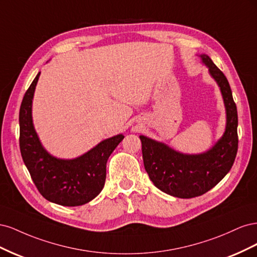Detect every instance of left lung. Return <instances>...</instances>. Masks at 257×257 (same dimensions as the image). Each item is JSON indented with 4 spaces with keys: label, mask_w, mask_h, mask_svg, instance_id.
Returning <instances> with one entry per match:
<instances>
[{
    "label": "left lung",
    "mask_w": 257,
    "mask_h": 257,
    "mask_svg": "<svg viewBox=\"0 0 257 257\" xmlns=\"http://www.w3.org/2000/svg\"><path fill=\"white\" fill-rule=\"evenodd\" d=\"M220 89L226 113L223 135L200 153H183L141 135L146 172L159 190L178 198H193L211 190L228 174L238 150L237 107L226 77L207 54H196Z\"/></svg>",
    "instance_id": "1"
}]
</instances>
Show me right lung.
Segmentation results:
<instances>
[{
	"label": "right lung",
	"mask_w": 257,
	"mask_h": 257,
	"mask_svg": "<svg viewBox=\"0 0 257 257\" xmlns=\"http://www.w3.org/2000/svg\"><path fill=\"white\" fill-rule=\"evenodd\" d=\"M41 72L23 96L19 112L22 160L42 195L51 203L76 207L89 203L102 192L108 158L124 138L114 135L75 159H60L43 146L33 123V97Z\"/></svg>",
	"instance_id": "obj_1"
}]
</instances>
